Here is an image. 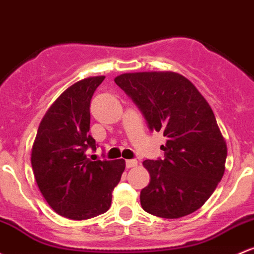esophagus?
I'll return each mask as SVG.
<instances>
[{"label": "esophagus", "mask_w": 254, "mask_h": 254, "mask_svg": "<svg viewBox=\"0 0 254 254\" xmlns=\"http://www.w3.org/2000/svg\"><path fill=\"white\" fill-rule=\"evenodd\" d=\"M125 165H127V169L135 168V166H137V160H135V159H131V160H127V161H125Z\"/></svg>", "instance_id": "34e87169"}]
</instances>
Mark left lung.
Masks as SVG:
<instances>
[{
	"mask_svg": "<svg viewBox=\"0 0 254 254\" xmlns=\"http://www.w3.org/2000/svg\"><path fill=\"white\" fill-rule=\"evenodd\" d=\"M140 108L149 129L166 137L164 159L144 160L149 185L141 206L161 218H181L207 201L225 170L227 143L212 108L176 72H136L114 78Z\"/></svg>",
	"mask_w": 254,
	"mask_h": 254,
	"instance_id": "1",
	"label": "left lung"
}]
</instances>
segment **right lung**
Segmentation results:
<instances>
[{"instance_id": "add662e5", "label": "right lung", "mask_w": 254, "mask_h": 254, "mask_svg": "<svg viewBox=\"0 0 254 254\" xmlns=\"http://www.w3.org/2000/svg\"><path fill=\"white\" fill-rule=\"evenodd\" d=\"M104 76L89 77L66 89L48 108L32 146L36 182L50 207L74 221L105 213L121 181L125 160L86 158L96 149L89 135L90 101Z\"/></svg>"}]
</instances>
